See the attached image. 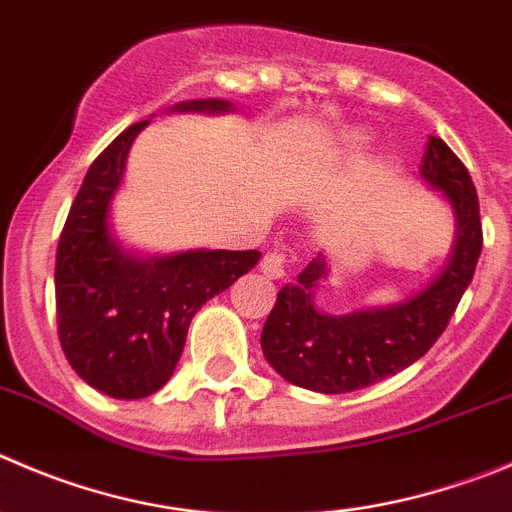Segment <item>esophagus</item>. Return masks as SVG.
<instances>
[{
	"mask_svg": "<svg viewBox=\"0 0 512 512\" xmlns=\"http://www.w3.org/2000/svg\"><path fill=\"white\" fill-rule=\"evenodd\" d=\"M261 271H264L269 279H281L286 274V256L281 251H266V256L261 259Z\"/></svg>",
	"mask_w": 512,
	"mask_h": 512,
	"instance_id": "obj_1",
	"label": "esophagus"
}]
</instances>
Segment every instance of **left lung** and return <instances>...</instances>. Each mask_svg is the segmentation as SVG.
<instances>
[{
	"mask_svg": "<svg viewBox=\"0 0 512 512\" xmlns=\"http://www.w3.org/2000/svg\"><path fill=\"white\" fill-rule=\"evenodd\" d=\"M420 178L452 213L455 238L442 269L405 299L329 314L316 306V291L332 276V261L326 251L316 253L294 284L279 291L261 332L266 362L286 382L321 394L364 389L425 357L445 332L483 251L480 203L467 168L435 135Z\"/></svg>",
	"mask_w": 512,
	"mask_h": 512,
	"instance_id": "obj_1",
	"label": "left lung"
}]
</instances>
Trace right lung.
<instances>
[{
    "label": "right lung",
    "mask_w": 512,
    "mask_h": 512,
    "mask_svg": "<svg viewBox=\"0 0 512 512\" xmlns=\"http://www.w3.org/2000/svg\"><path fill=\"white\" fill-rule=\"evenodd\" d=\"M231 100H183L168 113H236ZM150 120L130 125L87 170L55 266L57 326L77 377L115 399H143L175 372L196 311L259 264V251L188 248L148 253L118 236L113 201L130 148Z\"/></svg>",
    "instance_id": "right-lung-1"
}]
</instances>
